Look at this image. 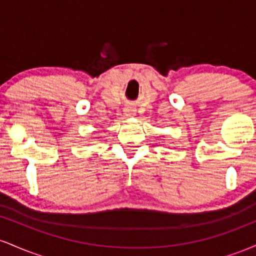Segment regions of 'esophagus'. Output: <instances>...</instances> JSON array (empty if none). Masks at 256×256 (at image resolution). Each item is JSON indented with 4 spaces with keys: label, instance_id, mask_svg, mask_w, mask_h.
Listing matches in <instances>:
<instances>
[{
    "label": "esophagus",
    "instance_id": "obj_1",
    "mask_svg": "<svg viewBox=\"0 0 256 256\" xmlns=\"http://www.w3.org/2000/svg\"><path fill=\"white\" fill-rule=\"evenodd\" d=\"M134 110H132V108H126V110H125V116H134Z\"/></svg>",
    "mask_w": 256,
    "mask_h": 256
}]
</instances>
